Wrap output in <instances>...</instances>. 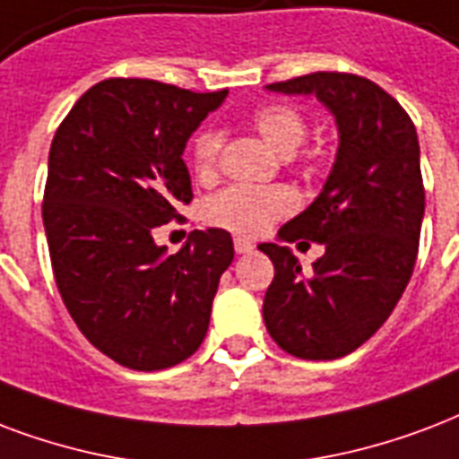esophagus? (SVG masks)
I'll list each match as a JSON object with an SVG mask.
<instances>
[{
	"mask_svg": "<svg viewBox=\"0 0 459 459\" xmlns=\"http://www.w3.org/2000/svg\"><path fill=\"white\" fill-rule=\"evenodd\" d=\"M233 247H236L238 255H247L255 250V245L250 243V240H245V238H236V240H233Z\"/></svg>",
	"mask_w": 459,
	"mask_h": 459,
	"instance_id": "esophagus-1",
	"label": "esophagus"
}]
</instances>
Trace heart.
Here are the masks:
<instances>
[{
  "mask_svg": "<svg viewBox=\"0 0 459 459\" xmlns=\"http://www.w3.org/2000/svg\"><path fill=\"white\" fill-rule=\"evenodd\" d=\"M253 127L274 152L293 156L307 134V122L299 108L289 103L262 105L253 115ZM223 134L219 129H204L195 139L192 160L199 175H212L219 163ZM293 195L284 187H243L233 185L206 199L204 219L216 229L236 236H260L293 209Z\"/></svg>",
  "mask_w": 459,
  "mask_h": 459,
  "instance_id": "1",
  "label": "heart"
}]
</instances>
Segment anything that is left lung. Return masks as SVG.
Instances as JSON below:
<instances>
[{"label":"left lung","mask_w":459,"mask_h":459,"mask_svg":"<svg viewBox=\"0 0 459 459\" xmlns=\"http://www.w3.org/2000/svg\"><path fill=\"white\" fill-rule=\"evenodd\" d=\"M284 96H315L334 117L339 146L315 202L260 250L274 264L264 325L276 344L307 361H332L368 342L414 272L424 221L419 136L402 105L356 74L315 72L269 83ZM307 237L325 247L303 275L285 247Z\"/></svg>","instance_id":"left-lung-1"}]
</instances>
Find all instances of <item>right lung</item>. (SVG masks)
Returning <instances> with one entry per match:
<instances>
[{
  "label": "right lung",
  "instance_id": "right-lung-1",
  "mask_svg": "<svg viewBox=\"0 0 459 459\" xmlns=\"http://www.w3.org/2000/svg\"><path fill=\"white\" fill-rule=\"evenodd\" d=\"M226 96L105 79L52 139L43 223L55 281L83 337L125 368H170L209 330L219 279L233 262L230 233L192 230L168 255L153 229L190 204L183 152Z\"/></svg>",
  "mask_w": 459,
  "mask_h": 459
}]
</instances>
